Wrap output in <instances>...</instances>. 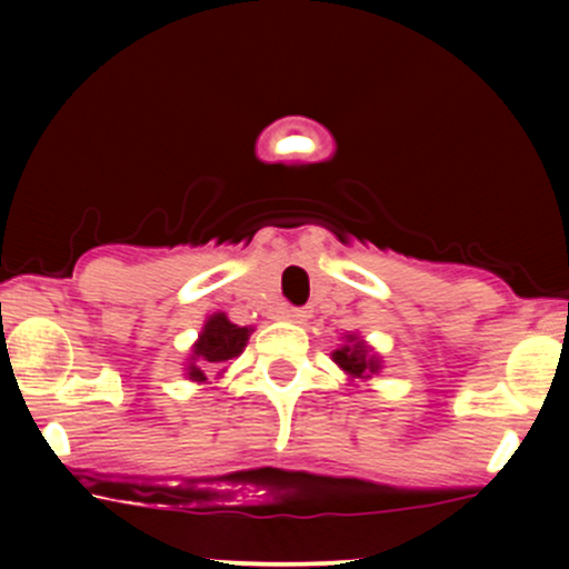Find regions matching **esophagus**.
<instances>
[{
  "label": "esophagus",
  "instance_id": "obj_1",
  "mask_svg": "<svg viewBox=\"0 0 569 569\" xmlns=\"http://www.w3.org/2000/svg\"><path fill=\"white\" fill-rule=\"evenodd\" d=\"M283 316L289 318V321H293V323H305L307 318H310V310H307V307H286Z\"/></svg>",
  "mask_w": 569,
  "mask_h": 569
}]
</instances>
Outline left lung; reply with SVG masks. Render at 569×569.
<instances>
[{
  "mask_svg": "<svg viewBox=\"0 0 569 569\" xmlns=\"http://www.w3.org/2000/svg\"><path fill=\"white\" fill-rule=\"evenodd\" d=\"M331 358H335L337 367L342 369L350 380H369L371 375L380 371V358H377L375 352L367 348V342L356 335H348V342L331 352Z\"/></svg>",
  "mask_w": 569,
  "mask_h": 569,
  "instance_id": "left-lung-1",
  "label": "left lung"
}]
</instances>
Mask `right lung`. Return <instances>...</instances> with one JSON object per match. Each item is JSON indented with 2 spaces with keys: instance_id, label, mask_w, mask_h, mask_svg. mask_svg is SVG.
<instances>
[{
  "instance_id": "obj_1",
  "label": "right lung",
  "mask_w": 569,
  "mask_h": 569,
  "mask_svg": "<svg viewBox=\"0 0 569 569\" xmlns=\"http://www.w3.org/2000/svg\"><path fill=\"white\" fill-rule=\"evenodd\" d=\"M248 337H251V329L248 326H238L232 323L224 312H213L208 318L206 326H202L198 342L192 348V358H189V367H187V377L192 382H206V371L202 367H227L232 358H238L243 352ZM198 360L201 367L198 368L193 363Z\"/></svg>"
}]
</instances>
